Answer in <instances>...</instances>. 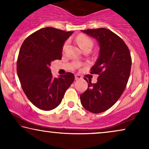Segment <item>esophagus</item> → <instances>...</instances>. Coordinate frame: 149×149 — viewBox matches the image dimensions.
Instances as JSON below:
<instances>
[{
    "label": "esophagus",
    "mask_w": 149,
    "mask_h": 149,
    "mask_svg": "<svg viewBox=\"0 0 149 149\" xmlns=\"http://www.w3.org/2000/svg\"><path fill=\"white\" fill-rule=\"evenodd\" d=\"M74 77H75V79H76V80H79V79H82V77L79 74H75Z\"/></svg>",
    "instance_id": "obj_1"
}]
</instances>
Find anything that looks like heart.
Segmentation results:
<instances>
[{"label": "heart", "instance_id": "heart-1", "mask_svg": "<svg viewBox=\"0 0 149 149\" xmlns=\"http://www.w3.org/2000/svg\"><path fill=\"white\" fill-rule=\"evenodd\" d=\"M77 42H78V44L79 47L81 48L85 46H91L93 45V42L90 38L87 37L86 36H80L77 38ZM67 43H65L64 45V49L66 47Z\"/></svg>", "mask_w": 149, "mask_h": 149}]
</instances>
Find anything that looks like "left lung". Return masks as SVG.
<instances>
[{
    "label": "left lung",
    "mask_w": 149,
    "mask_h": 149,
    "mask_svg": "<svg viewBox=\"0 0 149 149\" xmlns=\"http://www.w3.org/2000/svg\"><path fill=\"white\" fill-rule=\"evenodd\" d=\"M82 32L97 40L100 52L91 68V74L99 75L97 81L91 83L89 80L88 88L80 95L81 103L91 113H102L113 107L125 90L131 71V55L125 42L109 29Z\"/></svg>",
    "instance_id": "left-lung-1"
}]
</instances>
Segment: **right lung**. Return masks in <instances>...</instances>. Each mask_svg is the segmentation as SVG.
<instances>
[{
    "label": "right lung",
    "mask_w": 149,
    "mask_h": 149,
    "mask_svg": "<svg viewBox=\"0 0 149 149\" xmlns=\"http://www.w3.org/2000/svg\"><path fill=\"white\" fill-rule=\"evenodd\" d=\"M72 33L43 28L30 34L22 45L17 62V76L24 93L38 109L50 111L60 105L74 80L71 72L54 78L49 68L51 62L62 59L64 42Z\"/></svg>",
    "instance_id": "1"
}]
</instances>
